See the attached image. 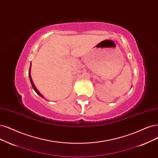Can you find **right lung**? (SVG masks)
Wrapping results in <instances>:
<instances>
[{"label":"right lung","instance_id":"right-lung-1","mask_svg":"<svg viewBox=\"0 0 158 158\" xmlns=\"http://www.w3.org/2000/svg\"><path fill=\"white\" fill-rule=\"evenodd\" d=\"M30 70H31V67H30V68H29V73H28V76H29V78H30V81H31V85H32V88H33V89L35 90V92H36L37 94H38V95H40L41 97H42V98H44L42 96V94H40V93L38 92V90L36 89V87L34 86V84H33V82H32V79H31V74H30Z\"/></svg>","mask_w":158,"mask_h":158}]
</instances>
